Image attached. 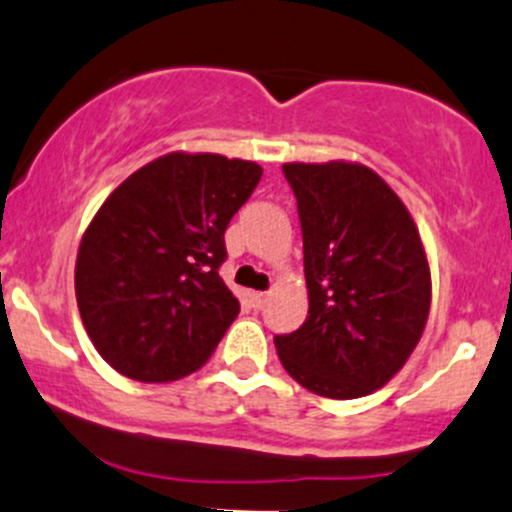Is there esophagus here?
Returning a JSON list of instances; mask_svg holds the SVG:
<instances>
[{
  "mask_svg": "<svg viewBox=\"0 0 512 512\" xmlns=\"http://www.w3.org/2000/svg\"><path fill=\"white\" fill-rule=\"evenodd\" d=\"M267 297H270V294H267V292H252V294H250L252 306H255V309H262V306H265Z\"/></svg>",
  "mask_w": 512,
  "mask_h": 512,
  "instance_id": "esophagus-1",
  "label": "esophagus"
}]
</instances>
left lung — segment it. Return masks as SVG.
I'll list each match as a JSON object with an SVG mask.
<instances>
[{"mask_svg":"<svg viewBox=\"0 0 512 512\" xmlns=\"http://www.w3.org/2000/svg\"><path fill=\"white\" fill-rule=\"evenodd\" d=\"M304 238L309 316L274 336L284 370L331 400L383 387L422 338L427 255L405 203L368 166L284 164Z\"/></svg>","mask_w":512,"mask_h":512,"instance_id":"obj_1","label":"left lung"}]
</instances>
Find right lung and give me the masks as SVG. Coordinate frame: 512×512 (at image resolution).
<instances>
[{
	"mask_svg": "<svg viewBox=\"0 0 512 512\" xmlns=\"http://www.w3.org/2000/svg\"><path fill=\"white\" fill-rule=\"evenodd\" d=\"M262 179L255 161L166 154L110 193L75 262L80 319L98 353L139 383L201 368L240 301L220 277L225 230Z\"/></svg>",
	"mask_w": 512,
	"mask_h": 512,
	"instance_id": "add662e5",
	"label": "right lung"
}]
</instances>
